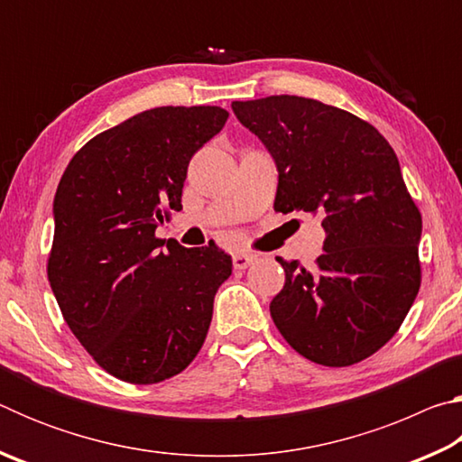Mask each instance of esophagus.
<instances>
[{"label": "esophagus", "instance_id": "1", "mask_svg": "<svg viewBox=\"0 0 462 462\" xmlns=\"http://www.w3.org/2000/svg\"><path fill=\"white\" fill-rule=\"evenodd\" d=\"M254 259H256V256H253V254H234V259H232L234 269H240V271L246 269L254 263Z\"/></svg>", "mask_w": 462, "mask_h": 462}]
</instances>
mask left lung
<instances>
[{"instance_id":"left-lung-1","label":"left lung","mask_w":462,"mask_h":462,"mask_svg":"<svg viewBox=\"0 0 462 462\" xmlns=\"http://www.w3.org/2000/svg\"><path fill=\"white\" fill-rule=\"evenodd\" d=\"M277 162L275 212L322 216L311 269L283 261L271 318L311 363L350 366L393 338L420 291L421 214L381 132L340 107L297 96L232 101Z\"/></svg>"}]
</instances>
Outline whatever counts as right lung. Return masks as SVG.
Instances as JSON below:
<instances>
[{
    "label": "right lung",
    "mask_w": 462,
    "mask_h": 462,
    "mask_svg": "<svg viewBox=\"0 0 462 462\" xmlns=\"http://www.w3.org/2000/svg\"><path fill=\"white\" fill-rule=\"evenodd\" d=\"M226 120L217 106L146 109L93 136L60 177L46 273L75 338L116 379L175 377L206 340L232 259L154 230L181 209L187 165Z\"/></svg>",
    "instance_id": "right-lung-1"
}]
</instances>
